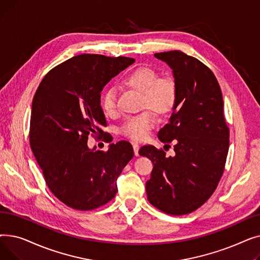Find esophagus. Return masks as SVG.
I'll use <instances>...</instances> for the list:
<instances>
[{
	"label": "esophagus",
	"mask_w": 260,
	"mask_h": 260,
	"mask_svg": "<svg viewBox=\"0 0 260 260\" xmlns=\"http://www.w3.org/2000/svg\"><path fill=\"white\" fill-rule=\"evenodd\" d=\"M133 148H134V153H135V156H138L139 155V144L138 143H133Z\"/></svg>",
	"instance_id": "obj_1"
}]
</instances>
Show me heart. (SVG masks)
<instances>
[{
	"instance_id": "b5f03b06",
	"label": "heart",
	"mask_w": 260,
	"mask_h": 260,
	"mask_svg": "<svg viewBox=\"0 0 260 260\" xmlns=\"http://www.w3.org/2000/svg\"><path fill=\"white\" fill-rule=\"evenodd\" d=\"M121 85L141 93V105L148 107L159 116L173 112L177 102V87L173 79L159 78L152 68L141 66L135 68L121 79ZM101 106L106 115H114L117 109V95L114 89L106 90L101 98ZM155 124L152 112L127 118L120 128L125 137L138 141L146 137L148 131Z\"/></svg>"
}]
</instances>
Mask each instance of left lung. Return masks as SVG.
Wrapping results in <instances>:
<instances>
[{
  "label": "left lung",
  "instance_id": "obj_1",
  "mask_svg": "<svg viewBox=\"0 0 260 260\" xmlns=\"http://www.w3.org/2000/svg\"><path fill=\"white\" fill-rule=\"evenodd\" d=\"M154 56L172 68L177 87L170 122L158 133L165 147L174 143L175 156L153 145L142 146L139 155L154 166L145 183L149 203L180 216L200 208L214 193L224 171L230 132L222 92L210 68L179 50Z\"/></svg>",
  "mask_w": 260,
  "mask_h": 260
}]
</instances>
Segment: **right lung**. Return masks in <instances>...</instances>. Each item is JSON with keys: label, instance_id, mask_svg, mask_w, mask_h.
I'll use <instances>...</instances> for the list:
<instances>
[{"label": "right lung", "instance_id": "obj_1", "mask_svg": "<svg viewBox=\"0 0 260 260\" xmlns=\"http://www.w3.org/2000/svg\"><path fill=\"white\" fill-rule=\"evenodd\" d=\"M135 59L83 53L53 67L32 100L29 142L51 193L67 207L90 211L111 201L117 178L134 157L127 141L90 149L88 135L104 137L103 87Z\"/></svg>", "mask_w": 260, "mask_h": 260}]
</instances>
